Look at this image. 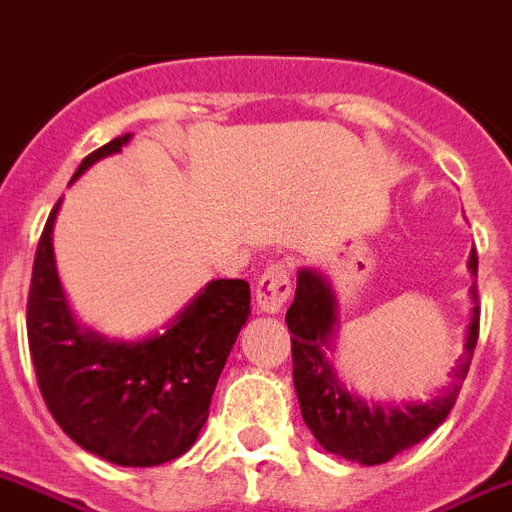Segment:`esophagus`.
<instances>
[{"instance_id":"obj_1","label":"esophagus","mask_w":512,"mask_h":512,"mask_svg":"<svg viewBox=\"0 0 512 512\" xmlns=\"http://www.w3.org/2000/svg\"><path fill=\"white\" fill-rule=\"evenodd\" d=\"M257 307L263 313H278L292 297V273L284 263H273L265 270L255 289Z\"/></svg>"}]
</instances>
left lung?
<instances>
[{
	"mask_svg": "<svg viewBox=\"0 0 512 512\" xmlns=\"http://www.w3.org/2000/svg\"><path fill=\"white\" fill-rule=\"evenodd\" d=\"M468 265L473 273H479L476 249L471 252ZM473 299L476 307L468 326L465 355L460 357L458 368L452 373L455 384L429 402L394 407L368 405L344 392L326 360V347L336 323L331 286L315 270H299L297 294L292 307L286 310V326L292 331L294 389L307 429L313 431L323 450L363 465H381L426 439L450 415L479 342L481 310L476 284H473Z\"/></svg>",
	"mask_w": 512,
	"mask_h": 512,
	"instance_id": "1",
	"label": "left lung"
}]
</instances>
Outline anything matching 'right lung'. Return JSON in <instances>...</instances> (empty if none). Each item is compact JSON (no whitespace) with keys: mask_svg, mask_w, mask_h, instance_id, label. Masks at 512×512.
Instances as JSON below:
<instances>
[{"mask_svg":"<svg viewBox=\"0 0 512 512\" xmlns=\"http://www.w3.org/2000/svg\"><path fill=\"white\" fill-rule=\"evenodd\" d=\"M128 139L131 134L118 136L83 157L73 181ZM60 202L41 231L26 310L41 397L60 429L99 458L128 468L176 460L197 442L210 415L220 371L247 323L249 284L210 281L165 334L144 342H107L81 331L54 268L52 226Z\"/></svg>","mask_w":512,"mask_h":512,"instance_id":"1","label":"right lung"}]
</instances>
